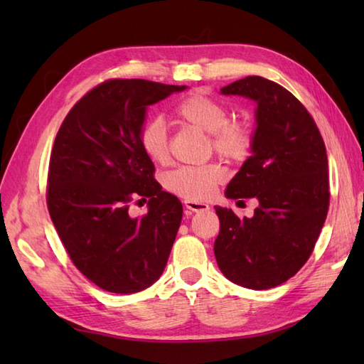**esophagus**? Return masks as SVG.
<instances>
[{"label": "esophagus", "mask_w": 364, "mask_h": 364, "mask_svg": "<svg viewBox=\"0 0 364 364\" xmlns=\"http://www.w3.org/2000/svg\"><path fill=\"white\" fill-rule=\"evenodd\" d=\"M184 206H186V210L194 211V213H203V211L210 210V206H208L206 203L196 202V200H186V202H184Z\"/></svg>", "instance_id": "esophagus-1"}]
</instances>
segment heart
Listing matches in <instances>:
<instances>
[{"mask_svg": "<svg viewBox=\"0 0 364 364\" xmlns=\"http://www.w3.org/2000/svg\"><path fill=\"white\" fill-rule=\"evenodd\" d=\"M175 119L183 127L210 134L211 149L230 162H242L253 149V131L245 120H231L228 107L205 94H192L175 106ZM145 156L156 164L168 159V137L164 123L158 119L146 122L139 134ZM225 180V170L218 162L205 166L178 167L164 176V186L175 196L188 200L210 198Z\"/></svg>", "mask_w": 364, "mask_h": 364, "instance_id": "1", "label": "heart"}]
</instances>
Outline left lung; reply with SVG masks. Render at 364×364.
I'll return each instance as SVG.
<instances>
[{
	"mask_svg": "<svg viewBox=\"0 0 364 364\" xmlns=\"http://www.w3.org/2000/svg\"><path fill=\"white\" fill-rule=\"evenodd\" d=\"M223 95L257 102L252 156L230 181L228 198L259 202L253 218L239 219L215 206L218 266L230 282L270 289L296 275L311 257L330 203L326 144L311 114L280 84L247 76Z\"/></svg>",
	"mask_w": 364,
	"mask_h": 364,
	"instance_id": "8db88e82",
	"label": "left lung"
}]
</instances>
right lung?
I'll return each instance as SVG.
<instances>
[{"instance_id":"right-lung-1","label":"right lung","mask_w":364,"mask_h":364,"mask_svg":"<svg viewBox=\"0 0 364 364\" xmlns=\"http://www.w3.org/2000/svg\"><path fill=\"white\" fill-rule=\"evenodd\" d=\"M146 80H107L75 103L50 156L46 205L72 262L98 288L133 294L164 272L183 218L161 189L139 134L146 106L181 92ZM149 200V213L129 206Z\"/></svg>"}]
</instances>
